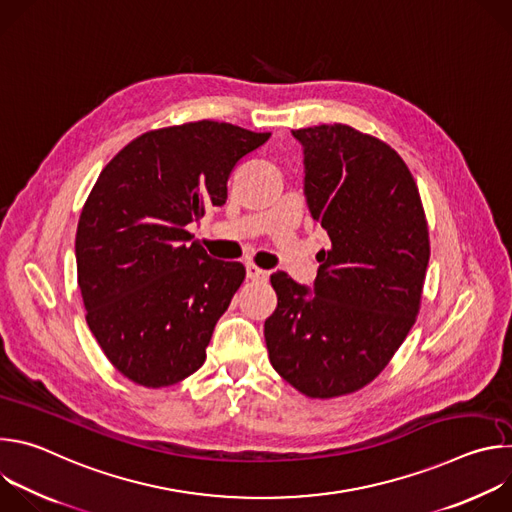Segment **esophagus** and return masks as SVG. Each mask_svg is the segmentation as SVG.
I'll return each mask as SVG.
<instances>
[{
    "instance_id": "1",
    "label": "esophagus",
    "mask_w": 512,
    "mask_h": 512,
    "mask_svg": "<svg viewBox=\"0 0 512 512\" xmlns=\"http://www.w3.org/2000/svg\"><path fill=\"white\" fill-rule=\"evenodd\" d=\"M247 277H249L251 281H267L269 273H267L265 269L255 267V265H247Z\"/></svg>"
}]
</instances>
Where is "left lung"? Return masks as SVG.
<instances>
[{"instance_id": "left-lung-1", "label": "left lung", "mask_w": 512, "mask_h": 512, "mask_svg": "<svg viewBox=\"0 0 512 512\" xmlns=\"http://www.w3.org/2000/svg\"><path fill=\"white\" fill-rule=\"evenodd\" d=\"M304 145V194L330 237L314 294L271 275L265 320L273 369L300 393L330 399L369 385L403 344L421 304L429 231L417 184L385 141L350 125L291 131Z\"/></svg>"}]
</instances>
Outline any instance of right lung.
<instances>
[{
	"instance_id": "add662e5",
	"label": "right lung",
	"mask_w": 512,
	"mask_h": 512,
	"mask_svg": "<svg viewBox=\"0 0 512 512\" xmlns=\"http://www.w3.org/2000/svg\"><path fill=\"white\" fill-rule=\"evenodd\" d=\"M271 133L194 121L135 137L103 168L79 218L77 273L87 324L113 367L160 389L196 373L245 279L186 227L227 202L237 162Z\"/></svg>"
}]
</instances>
